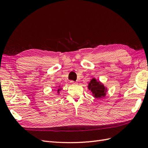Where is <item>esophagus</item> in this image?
I'll return each mask as SVG.
<instances>
[{
  "label": "esophagus",
  "mask_w": 148,
  "mask_h": 148,
  "mask_svg": "<svg viewBox=\"0 0 148 148\" xmlns=\"http://www.w3.org/2000/svg\"><path fill=\"white\" fill-rule=\"evenodd\" d=\"M70 83L72 84H77V82H73V81H70Z\"/></svg>",
  "instance_id": "esophagus-1"
}]
</instances>
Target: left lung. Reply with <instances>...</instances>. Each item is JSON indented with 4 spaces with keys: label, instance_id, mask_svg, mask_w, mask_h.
<instances>
[{
    "label": "left lung",
    "instance_id": "obj_1",
    "mask_svg": "<svg viewBox=\"0 0 148 148\" xmlns=\"http://www.w3.org/2000/svg\"><path fill=\"white\" fill-rule=\"evenodd\" d=\"M89 90H90L93 97L97 99H101L106 96L107 91V88L95 78H92L88 86Z\"/></svg>",
    "mask_w": 148,
    "mask_h": 148
}]
</instances>
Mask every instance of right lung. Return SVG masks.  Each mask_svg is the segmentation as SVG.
Wrapping results in <instances>:
<instances>
[{
    "label": "right lung",
    "instance_id": "add662e5",
    "mask_svg": "<svg viewBox=\"0 0 148 148\" xmlns=\"http://www.w3.org/2000/svg\"><path fill=\"white\" fill-rule=\"evenodd\" d=\"M60 86H59V88H60ZM61 90V88H59V89H58V90H57V92H58V94H59L60 93V91Z\"/></svg>",
    "mask_w": 148,
    "mask_h": 148
}]
</instances>
